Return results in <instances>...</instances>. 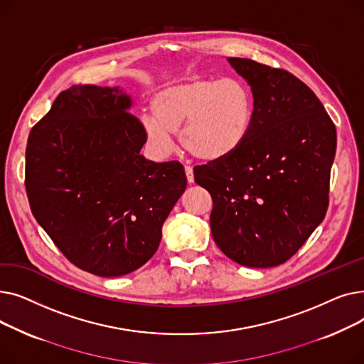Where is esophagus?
Wrapping results in <instances>:
<instances>
[{"label":"esophagus","mask_w":364,"mask_h":364,"mask_svg":"<svg viewBox=\"0 0 364 364\" xmlns=\"http://www.w3.org/2000/svg\"><path fill=\"white\" fill-rule=\"evenodd\" d=\"M184 171H186V177H187V181L192 184L195 181V176H193V168L190 165H184Z\"/></svg>","instance_id":"esophagus-1"}]
</instances>
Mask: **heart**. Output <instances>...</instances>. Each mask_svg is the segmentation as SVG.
I'll return each mask as SVG.
<instances>
[{"label": "heart", "instance_id": "heart-1", "mask_svg": "<svg viewBox=\"0 0 364 364\" xmlns=\"http://www.w3.org/2000/svg\"><path fill=\"white\" fill-rule=\"evenodd\" d=\"M146 114L144 132L162 155L174 149L180 131L183 146L200 161L230 158L250 137L255 102L251 87L239 78H190L159 90Z\"/></svg>", "mask_w": 364, "mask_h": 364}]
</instances>
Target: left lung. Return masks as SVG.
I'll return each instance as SVG.
<instances>
[{
    "mask_svg": "<svg viewBox=\"0 0 364 364\" xmlns=\"http://www.w3.org/2000/svg\"><path fill=\"white\" fill-rule=\"evenodd\" d=\"M227 60L251 85L252 129L230 158L195 166V181L213 198L211 233L224 255L267 269L294 257L326 215L336 128L291 72Z\"/></svg>",
    "mask_w": 364,
    "mask_h": 364,
    "instance_id": "obj_1",
    "label": "left lung"
}]
</instances>
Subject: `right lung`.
Masks as SVG:
<instances>
[{"label":"right lung","mask_w":364,"mask_h":364,"mask_svg":"<svg viewBox=\"0 0 364 364\" xmlns=\"http://www.w3.org/2000/svg\"><path fill=\"white\" fill-rule=\"evenodd\" d=\"M118 87L72 85L33 125L25 187L32 214L78 269L118 277L144 265L187 186L178 161L151 162Z\"/></svg>","instance_id":"obj_1"}]
</instances>
